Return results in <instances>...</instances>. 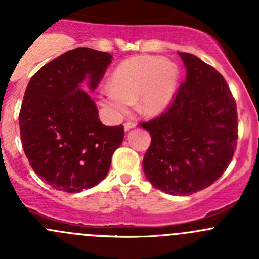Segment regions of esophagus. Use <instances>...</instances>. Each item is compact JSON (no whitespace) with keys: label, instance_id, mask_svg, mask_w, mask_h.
I'll return each instance as SVG.
<instances>
[{"label":"esophagus","instance_id":"esophagus-1","mask_svg":"<svg viewBox=\"0 0 259 259\" xmlns=\"http://www.w3.org/2000/svg\"><path fill=\"white\" fill-rule=\"evenodd\" d=\"M135 127H137V124H135V122H125L124 124L125 132H130L132 129H135Z\"/></svg>","mask_w":259,"mask_h":259}]
</instances>
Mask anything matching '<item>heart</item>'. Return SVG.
<instances>
[{
    "instance_id": "obj_1",
    "label": "heart",
    "mask_w": 259,
    "mask_h": 259,
    "mask_svg": "<svg viewBox=\"0 0 259 259\" xmlns=\"http://www.w3.org/2000/svg\"><path fill=\"white\" fill-rule=\"evenodd\" d=\"M179 83V69L159 56H134L120 62L111 74L110 86L100 91V104L115 119L124 116L132 103L143 115L165 111L173 103Z\"/></svg>"
}]
</instances>
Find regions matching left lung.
Wrapping results in <instances>:
<instances>
[{
    "mask_svg": "<svg viewBox=\"0 0 259 259\" xmlns=\"http://www.w3.org/2000/svg\"><path fill=\"white\" fill-rule=\"evenodd\" d=\"M187 75L174 103L142 127L151 143L143 170L154 188L190 195L228 168L238 138L237 105L226 80L199 57L178 52Z\"/></svg>",
    "mask_w": 259,
    "mask_h": 259,
    "instance_id": "left-lung-1",
    "label": "left lung"
}]
</instances>
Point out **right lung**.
<instances>
[{
    "label": "right lung",
    "mask_w": 259,
    "mask_h": 259,
    "mask_svg": "<svg viewBox=\"0 0 259 259\" xmlns=\"http://www.w3.org/2000/svg\"><path fill=\"white\" fill-rule=\"evenodd\" d=\"M113 56L77 48L41 67L28 82L18 124L30 165L57 190L80 193L108 174L124 126H106L82 89L94 91Z\"/></svg>",
    "instance_id": "right-lung-1"
}]
</instances>
